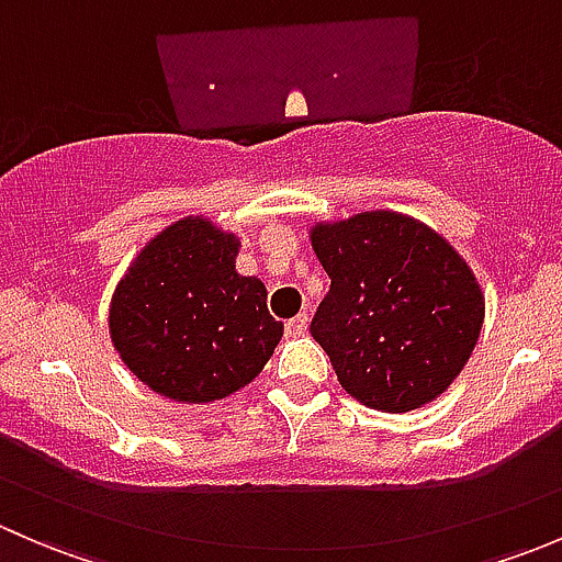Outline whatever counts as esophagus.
Listing matches in <instances>:
<instances>
[{
	"mask_svg": "<svg viewBox=\"0 0 562 562\" xmlns=\"http://www.w3.org/2000/svg\"><path fill=\"white\" fill-rule=\"evenodd\" d=\"M307 321H310L307 315H304V313H299L296 317H291V321L285 323V331L291 334V337H299V334H304V331H307Z\"/></svg>",
	"mask_w": 562,
	"mask_h": 562,
	"instance_id": "esophagus-1",
	"label": "esophagus"
}]
</instances>
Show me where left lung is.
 Returning <instances> with one entry per match:
<instances>
[{
	"label": "left lung",
	"mask_w": 562,
	"mask_h": 562,
	"mask_svg": "<svg viewBox=\"0 0 562 562\" xmlns=\"http://www.w3.org/2000/svg\"><path fill=\"white\" fill-rule=\"evenodd\" d=\"M313 247L331 288L310 334L339 386L383 413L416 411L443 394L484 323V296L457 249L394 212L315 225Z\"/></svg>",
	"instance_id": "1"
}]
</instances>
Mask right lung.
I'll return each instance as SVG.
<instances>
[{
  "label": "right lung",
  "instance_id": "add662e5",
  "mask_svg": "<svg viewBox=\"0 0 562 562\" xmlns=\"http://www.w3.org/2000/svg\"><path fill=\"white\" fill-rule=\"evenodd\" d=\"M239 239L184 217L140 249L113 293L111 339L127 370L176 402L247 386L282 337L266 285L236 274Z\"/></svg>",
  "mask_w": 562,
  "mask_h": 562
}]
</instances>
